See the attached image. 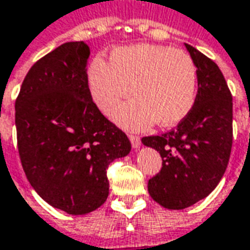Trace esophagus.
<instances>
[{
  "label": "esophagus",
  "mask_w": 250,
  "mask_h": 250,
  "mask_svg": "<svg viewBox=\"0 0 250 250\" xmlns=\"http://www.w3.org/2000/svg\"><path fill=\"white\" fill-rule=\"evenodd\" d=\"M128 138H130V141H131V145H133L134 149H138V148L141 146V140H140V137H138V135L130 134V135H128Z\"/></svg>",
  "instance_id": "esophagus-1"
}]
</instances>
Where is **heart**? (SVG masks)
<instances>
[{"mask_svg":"<svg viewBox=\"0 0 250 250\" xmlns=\"http://www.w3.org/2000/svg\"><path fill=\"white\" fill-rule=\"evenodd\" d=\"M91 98L109 115L131 94L137 98L113 113L116 123L141 130L156 122L171 127L183 122L194 108L198 72L185 51L166 45L135 44L113 49L109 63L95 59L88 67Z\"/></svg>","mask_w":250,"mask_h":250,"instance_id":"1","label":"heart"}]
</instances>
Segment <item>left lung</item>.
<instances>
[{"label":"left lung","instance_id":"1","mask_svg":"<svg viewBox=\"0 0 250 250\" xmlns=\"http://www.w3.org/2000/svg\"><path fill=\"white\" fill-rule=\"evenodd\" d=\"M198 72L194 108L174 130L144 137L162 156V168L148 181L152 199L181 210L206 198L227 168L232 146V97L226 79L211 59L185 44Z\"/></svg>","mask_w":250,"mask_h":250}]
</instances>
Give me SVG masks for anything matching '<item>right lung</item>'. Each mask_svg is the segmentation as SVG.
Here are the masks:
<instances>
[{
    "label": "right lung",
    "mask_w": 250,
    "mask_h": 250,
    "mask_svg": "<svg viewBox=\"0 0 250 250\" xmlns=\"http://www.w3.org/2000/svg\"><path fill=\"white\" fill-rule=\"evenodd\" d=\"M90 48L65 42L31 66L15 102L18 149L36 192L67 214H87L109 195L108 166L131 151L87 83Z\"/></svg>",
    "instance_id": "1"
}]
</instances>
